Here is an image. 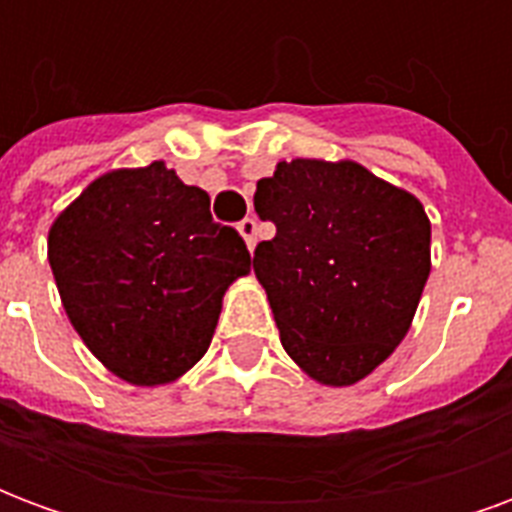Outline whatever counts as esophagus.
Listing matches in <instances>:
<instances>
[{
  "mask_svg": "<svg viewBox=\"0 0 512 512\" xmlns=\"http://www.w3.org/2000/svg\"><path fill=\"white\" fill-rule=\"evenodd\" d=\"M238 233H241V238H244L249 249H255V244H257V222L252 219V216H246L244 222L238 224Z\"/></svg>",
  "mask_w": 512,
  "mask_h": 512,
  "instance_id": "obj_1",
  "label": "esophagus"
}]
</instances>
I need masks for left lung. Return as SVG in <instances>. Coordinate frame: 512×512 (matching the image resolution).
Returning <instances> with one entry per match:
<instances>
[{
    "instance_id": "8db88e82",
    "label": "left lung",
    "mask_w": 512,
    "mask_h": 512,
    "mask_svg": "<svg viewBox=\"0 0 512 512\" xmlns=\"http://www.w3.org/2000/svg\"><path fill=\"white\" fill-rule=\"evenodd\" d=\"M255 211L277 224L252 266L282 348L318 384L370 376L403 343L428 282L422 202L356 161L293 158L257 180Z\"/></svg>"
}]
</instances>
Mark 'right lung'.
<instances>
[{
	"label": "right lung",
	"instance_id": "1",
	"mask_svg": "<svg viewBox=\"0 0 512 512\" xmlns=\"http://www.w3.org/2000/svg\"><path fill=\"white\" fill-rule=\"evenodd\" d=\"M68 321L101 365L134 386L178 381L200 362L227 288L252 257L211 197L164 161L95 178L49 230Z\"/></svg>",
	"mask_w": 512,
	"mask_h": 512
}]
</instances>
